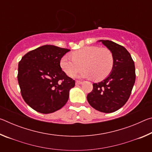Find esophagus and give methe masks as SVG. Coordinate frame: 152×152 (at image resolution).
Listing matches in <instances>:
<instances>
[{
  "label": "esophagus",
  "instance_id": "esophagus-1",
  "mask_svg": "<svg viewBox=\"0 0 152 152\" xmlns=\"http://www.w3.org/2000/svg\"><path fill=\"white\" fill-rule=\"evenodd\" d=\"M82 84V81H78V80L76 81V85H80V84Z\"/></svg>",
  "mask_w": 152,
  "mask_h": 152
}]
</instances>
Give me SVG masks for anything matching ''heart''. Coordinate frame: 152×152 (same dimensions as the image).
Returning <instances> with one entry per match:
<instances>
[{"mask_svg": "<svg viewBox=\"0 0 152 152\" xmlns=\"http://www.w3.org/2000/svg\"><path fill=\"white\" fill-rule=\"evenodd\" d=\"M72 57L65 55L60 60V67L69 76H73L84 68L78 78H94L102 80L109 75L114 65L113 53L107 48L98 46H86L72 53Z\"/></svg>", "mask_w": 152, "mask_h": 152, "instance_id": "heart-1", "label": "heart"}]
</instances>
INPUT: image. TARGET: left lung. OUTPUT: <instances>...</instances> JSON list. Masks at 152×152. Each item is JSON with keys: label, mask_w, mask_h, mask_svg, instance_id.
Returning <instances> with one entry per match:
<instances>
[{"label": "left lung", "mask_w": 152, "mask_h": 152, "mask_svg": "<svg viewBox=\"0 0 152 152\" xmlns=\"http://www.w3.org/2000/svg\"><path fill=\"white\" fill-rule=\"evenodd\" d=\"M98 42H102L111 51L114 65L106 78L93 84V90L87 95V101L99 111L110 113L121 109L128 101L135 81V64L123 46L109 40Z\"/></svg>", "instance_id": "left-lung-1"}]
</instances>
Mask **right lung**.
<instances>
[{
    "label": "right lung",
    "mask_w": 152,
    "mask_h": 152,
    "mask_svg": "<svg viewBox=\"0 0 152 152\" xmlns=\"http://www.w3.org/2000/svg\"><path fill=\"white\" fill-rule=\"evenodd\" d=\"M70 50L45 45L26 53L18 66V82L25 102L36 111L48 114L66 104L75 81L60 67Z\"/></svg>",
    "instance_id": "add662e5"
}]
</instances>
